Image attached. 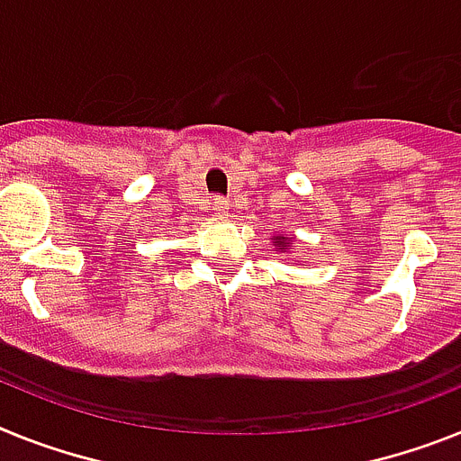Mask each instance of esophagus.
I'll list each match as a JSON object with an SVG mask.
<instances>
[{
	"label": "esophagus",
	"mask_w": 461,
	"mask_h": 461,
	"mask_svg": "<svg viewBox=\"0 0 461 461\" xmlns=\"http://www.w3.org/2000/svg\"><path fill=\"white\" fill-rule=\"evenodd\" d=\"M210 204H212V210H214V214H219V216L228 214V200L221 198V195H214Z\"/></svg>",
	"instance_id": "obj_1"
}]
</instances>
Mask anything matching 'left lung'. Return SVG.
<instances>
[{"mask_svg":"<svg viewBox=\"0 0 461 461\" xmlns=\"http://www.w3.org/2000/svg\"><path fill=\"white\" fill-rule=\"evenodd\" d=\"M277 240H279V245H282V247H279V249H285V247H289V242H286L285 238H277Z\"/></svg>","mask_w":461,"mask_h":461,"instance_id":"1","label":"left lung"}]
</instances>
